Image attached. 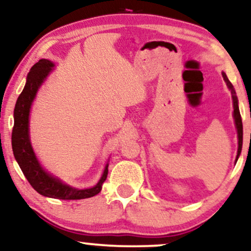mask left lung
<instances>
[{
	"mask_svg": "<svg viewBox=\"0 0 251 251\" xmlns=\"http://www.w3.org/2000/svg\"><path fill=\"white\" fill-rule=\"evenodd\" d=\"M223 77H224V80L226 82V85L228 87L230 93H232V99H233V107H234V113H233V116H234V121H235V126H236V130H237V138H239V148H237V155H236V161L237 159H239V155L241 153V150H242V141H243V128H242V119H241V115H240V109H239V105H237V97H236V93H235V90H234V87L232 85V83L229 82L228 78H227L226 74L223 73Z\"/></svg>",
	"mask_w": 251,
	"mask_h": 251,
	"instance_id": "left-lung-1",
	"label": "left lung"
}]
</instances>
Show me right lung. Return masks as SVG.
I'll use <instances>...</instances> for the list:
<instances>
[{"mask_svg": "<svg viewBox=\"0 0 251 251\" xmlns=\"http://www.w3.org/2000/svg\"><path fill=\"white\" fill-rule=\"evenodd\" d=\"M54 68V63L50 60L42 58L33 67L26 78V84L23 92L19 94L14 110V129H12L11 144L15 159L17 160L23 174L30 182L35 191L42 196L57 198V200H84L96 196L100 193L102 183L108 174V164L98 183L89 189H76L70 185L62 183L58 178L47 173L35 157L30 142L28 133V118H30L31 105L33 102L39 87L45 82L48 75Z\"/></svg>", "mask_w": 251, "mask_h": 251, "instance_id": "1", "label": "right lung"}]
</instances>
